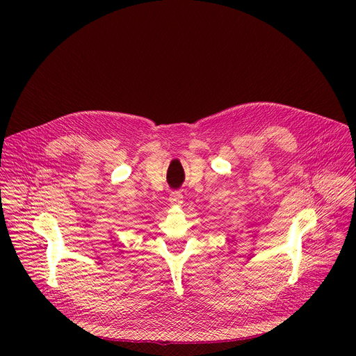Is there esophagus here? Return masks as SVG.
<instances>
[{"instance_id": "obj_1", "label": "esophagus", "mask_w": 356, "mask_h": 356, "mask_svg": "<svg viewBox=\"0 0 356 356\" xmlns=\"http://www.w3.org/2000/svg\"><path fill=\"white\" fill-rule=\"evenodd\" d=\"M169 200H170V202H172L173 206H181L183 204V194H181V191H179V190L172 191Z\"/></svg>"}]
</instances>
